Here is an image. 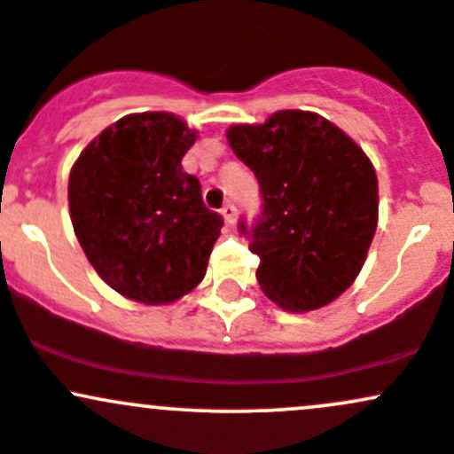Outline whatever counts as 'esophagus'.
I'll list each match as a JSON object with an SVG mask.
<instances>
[{
    "label": "esophagus",
    "instance_id": "1",
    "mask_svg": "<svg viewBox=\"0 0 454 454\" xmlns=\"http://www.w3.org/2000/svg\"><path fill=\"white\" fill-rule=\"evenodd\" d=\"M221 214H223V218H225V223L229 227L236 223V206H233V203H225V206H223V209H221Z\"/></svg>",
    "mask_w": 454,
    "mask_h": 454
}]
</instances>
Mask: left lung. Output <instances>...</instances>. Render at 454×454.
I'll use <instances>...</instances> for the list:
<instances>
[{
    "instance_id": "obj_1",
    "label": "left lung",
    "mask_w": 454,
    "mask_h": 454,
    "mask_svg": "<svg viewBox=\"0 0 454 454\" xmlns=\"http://www.w3.org/2000/svg\"><path fill=\"white\" fill-rule=\"evenodd\" d=\"M257 177L262 212L242 236L260 257L257 281L290 311L318 309L355 281L377 231L372 162L342 129L314 112L281 110L264 125L227 131Z\"/></svg>"
}]
</instances>
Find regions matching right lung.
<instances>
[{"label":"right lung","mask_w":454,"mask_h":454,"mask_svg":"<svg viewBox=\"0 0 454 454\" xmlns=\"http://www.w3.org/2000/svg\"><path fill=\"white\" fill-rule=\"evenodd\" d=\"M192 129L167 112L116 121L69 175L75 236L101 279L128 299L170 303L199 286L223 216L182 168Z\"/></svg>","instance_id":"add662e5"}]
</instances>
